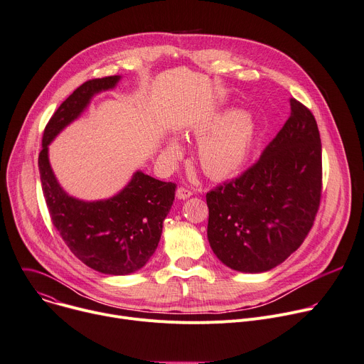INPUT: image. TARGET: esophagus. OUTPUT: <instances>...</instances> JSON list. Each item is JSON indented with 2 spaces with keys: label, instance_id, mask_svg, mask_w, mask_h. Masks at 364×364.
I'll return each mask as SVG.
<instances>
[{
  "label": "esophagus",
  "instance_id": "1",
  "mask_svg": "<svg viewBox=\"0 0 364 364\" xmlns=\"http://www.w3.org/2000/svg\"><path fill=\"white\" fill-rule=\"evenodd\" d=\"M192 193H193V192H192L191 189L181 186V188H178V191H176V197H178V200H188L189 197H192Z\"/></svg>",
  "mask_w": 364,
  "mask_h": 364
}]
</instances>
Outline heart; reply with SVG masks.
<instances>
[{
	"label": "heart",
	"instance_id": "b5f03b06",
	"mask_svg": "<svg viewBox=\"0 0 364 364\" xmlns=\"http://www.w3.org/2000/svg\"><path fill=\"white\" fill-rule=\"evenodd\" d=\"M200 141L198 161L204 173L214 179L236 175L252 154L257 139L255 121L239 109L214 114L193 128ZM182 146L172 138L164 147V157L176 161L182 157Z\"/></svg>",
	"mask_w": 364,
	"mask_h": 364
}]
</instances>
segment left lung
Masks as SVG:
<instances>
[{
	"mask_svg": "<svg viewBox=\"0 0 364 364\" xmlns=\"http://www.w3.org/2000/svg\"><path fill=\"white\" fill-rule=\"evenodd\" d=\"M290 118L259 160L207 192V236L229 268L258 274L284 262L314 226L322 146L312 112L290 99Z\"/></svg>",
	"mask_w": 364,
	"mask_h": 364,
	"instance_id": "left-lung-1",
	"label": "left lung"
}]
</instances>
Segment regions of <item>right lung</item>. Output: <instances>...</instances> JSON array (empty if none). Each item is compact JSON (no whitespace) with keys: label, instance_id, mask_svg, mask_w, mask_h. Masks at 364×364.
I'll return each instance as SVG.
<instances>
[{"label":"right lung","instance_id":"obj_1","mask_svg":"<svg viewBox=\"0 0 364 364\" xmlns=\"http://www.w3.org/2000/svg\"><path fill=\"white\" fill-rule=\"evenodd\" d=\"M119 80L121 75L95 78L75 89L49 119L38 161L43 197L55 229L81 262L109 275L132 274L153 257L163 221L175 200L176 185L136 171L114 197L82 201L68 195L55 178L49 144L85 112L93 96L114 89Z\"/></svg>","mask_w":364,"mask_h":364}]
</instances>
